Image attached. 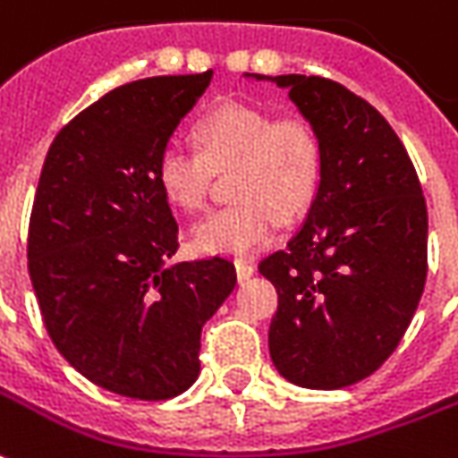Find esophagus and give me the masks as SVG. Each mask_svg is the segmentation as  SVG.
<instances>
[{
    "label": "esophagus",
    "instance_id": "obj_1",
    "mask_svg": "<svg viewBox=\"0 0 458 458\" xmlns=\"http://www.w3.org/2000/svg\"><path fill=\"white\" fill-rule=\"evenodd\" d=\"M235 273H238V280H248L255 273V262L240 258V260H235Z\"/></svg>",
    "mask_w": 458,
    "mask_h": 458
}]
</instances>
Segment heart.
I'll return each mask as SVG.
<instances>
[{
  "instance_id": "obj_1",
  "label": "heart",
  "mask_w": 458,
  "mask_h": 458,
  "mask_svg": "<svg viewBox=\"0 0 458 458\" xmlns=\"http://www.w3.org/2000/svg\"><path fill=\"white\" fill-rule=\"evenodd\" d=\"M198 151L165 146L156 178L178 210L206 206L216 174H233L230 206L193 228V248L206 255H250L275 238L283 220L302 216L318 196L325 148L302 116H275L248 101H223L196 123Z\"/></svg>"
}]
</instances>
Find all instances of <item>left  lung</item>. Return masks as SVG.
I'll return each mask as SVG.
<instances>
[{"label":"left lung","mask_w":458,"mask_h":458,"mask_svg":"<svg viewBox=\"0 0 458 458\" xmlns=\"http://www.w3.org/2000/svg\"><path fill=\"white\" fill-rule=\"evenodd\" d=\"M267 79L290 89L325 148L305 225L258 265L280 295L270 357L293 385L342 389L389 360L417 312L427 200L404 143L362 96L322 76Z\"/></svg>","instance_id":"8db88e82"}]
</instances>
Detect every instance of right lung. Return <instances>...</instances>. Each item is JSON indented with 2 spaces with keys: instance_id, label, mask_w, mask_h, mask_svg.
<instances>
[{
  "instance_id": "right-lung-1",
  "label": "right lung",
  "mask_w": 458,
  "mask_h": 458,
  "mask_svg": "<svg viewBox=\"0 0 458 458\" xmlns=\"http://www.w3.org/2000/svg\"><path fill=\"white\" fill-rule=\"evenodd\" d=\"M213 72L153 76L101 96L44 158L29 218V277L51 342L76 372L131 399L181 394L200 329L238 283L230 258L168 265L178 223L158 156Z\"/></svg>"
}]
</instances>
